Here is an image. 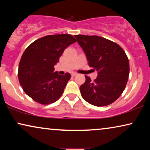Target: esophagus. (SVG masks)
Returning <instances> with one entry per match:
<instances>
[{"instance_id": "34e87169", "label": "esophagus", "mask_w": 150, "mask_h": 150, "mask_svg": "<svg viewBox=\"0 0 150 150\" xmlns=\"http://www.w3.org/2000/svg\"><path fill=\"white\" fill-rule=\"evenodd\" d=\"M77 75V73L76 72H72L71 73V76H75Z\"/></svg>"}]
</instances>
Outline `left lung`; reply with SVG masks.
Segmentation results:
<instances>
[{
	"mask_svg": "<svg viewBox=\"0 0 150 150\" xmlns=\"http://www.w3.org/2000/svg\"><path fill=\"white\" fill-rule=\"evenodd\" d=\"M83 48L89 67L98 71L91 81L85 76V83L80 87L82 97L96 106L114 102L123 93L128 80V59L124 50L112 41L97 35H74Z\"/></svg>",
	"mask_w": 150,
	"mask_h": 150,
	"instance_id": "obj_1",
	"label": "left lung"
}]
</instances>
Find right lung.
<instances>
[{
    "label": "right lung",
    "instance_id": "1",
    "mask_svg": "<svg viewBox=\"0 0 150 150\" xmlns=\"http://www.w3.org/2000/svg\"><path fill=\"white\" fill-rule=\"evenodd\" d=\"M69 34L47 35L30 44L22 54L18 79L26 95L42 104L54 103L61 97L70 74L54 72V65L65 49L76 42Z\"/></svg>",
    "mask_w": 150,
    "mask_h": 150
}]
</instances>
